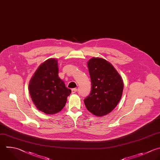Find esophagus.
Returning a JSON list of instances; mask_svg holds the SVG:
<instances>
[{"mask_svg":"<svg viewBox=\"0 0 160 160\" xmlns=\"http://www.w3.org/2000/svg\"><path fill=\"white\" fill-rule=\"evenodd\" d=\"M77 91H78V89H77L76 88H73V89H71L72 93H75V92H77Z\"/></svg>","mask_w":160,"mask_h":160,"instance_id":"1","label":"esophagus"}]
</instances>
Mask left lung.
I'll return each mask as SVG.
<instances>
[{"instance_id": "1", "label": "left lung", "mask_w": 160, "mask_h": 160, "mask_svg": "<svg viewBox=\"0 0 160 160\" xmlns=\"http://www.w3.org/2000/svg\"><path fill=\"white\" fill-rule=\"evenodd\" d=\"M91 81V91L84 102L87 109L97 116L111 112L119 102L123 91V81L106 60L92 58L88 62Z\"/></svg>"}]
</instances>
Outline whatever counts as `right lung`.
I'll return each instance as SVG.
<instances>
[{
    "mask_svg": "<svg viewBox=\"0 0 160 160\" xmlns=\"http://www.w3.org/2000/svg\"><path fill=\"white\" fill-rule=\"evenodd\" d=\"M58 64V60L54 58L46 61L36 70L29 84L34 104L38 109L48 114L61 111L71 93L59 78Z\"/></svg>",
    "mask_w": 160,
    "mask_h": 160,
    "instance_id": "obj_1",
    "label": "right lung"
}]
</instances>
